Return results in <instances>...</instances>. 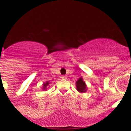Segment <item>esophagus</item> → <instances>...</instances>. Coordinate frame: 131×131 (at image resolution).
<instances>
[{"label": "esophagus", "instance_id": "obj_1", "mask_svg": "<svg viewBox=\"0 0 131 131\" xmlns=\"http://www.w3.org/2000/svg\"><path fill=\"white\" fill-rule=\"evenodd\" d=\"M61 78H62V79H66V76H65V75H62V77H61Z\"/></svg>", "mask_w": 131, "mask_h": 131}]
</instances>
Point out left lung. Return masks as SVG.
<instances>
[{
  "mask_svg": "<svg viewBox=\"0 0 131 131\" xmlns=\"http://www.w3.org/2000/svg\"><path fill=\"white\" fill-rule=\"evenodd\" d=\"M76 89L79 92H85L86 91V85L82 77H80L76 81Z\"/></svg>",
  "mask_w": 131,
  "mask_h": 131,
  "instance_id": "obj_1",
  "label": "left lung"
}]
</instances>
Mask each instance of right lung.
I'll use <instances>...</instances> for the list:
<instances>
[{
    "label": "right lung",
    "mask_w": 131,
    "mask_h": 131,
    "mask_svg": "<svg viewBox=\"0 0 131 131\" xmlns=\"http://www.w3.org/2000/svg\"><path fill=\"white\" fill-rule=\"evenodd\" d=\"M48 84H49V82L48 81H47L45 83H44L43 87H42V89H43L44 91H46V90H47V87L48 86Z\"/></svg>",
    "instance_id": "add662e5"
}]
</instances>
